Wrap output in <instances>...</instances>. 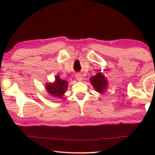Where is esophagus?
<instances>
[{"label": "esophagus", "instance_id": "34e87169", "mask_svg": "<svg viewBox=\"0 0 155 155\" xmlns=\"http://www.w3.org/2000/svg\"><path fill=\"white\" fill-rule=\"evenodd\" d=\"M75 78L76 80H78V81H82V79H83V78H82V75H81V74L80 73H77L75 75Z\"/></svg>", "mask_w": 155, "mask_h": 155}]
</instances>
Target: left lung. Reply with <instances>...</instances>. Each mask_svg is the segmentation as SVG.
Returning <instances> with one entry per match:
<instances>
[{
  "label": "left lung",
  "instance_id": "8db88e82",
  "mask_svg": "<svg viewBox=\"0 0 155 155\" xmlns=\"http://www.w3.org/2000/svg\"><path fill=\"white\" fill-rule=\"evenodd\" d=\"M90 81L92 84L93 87L97 92L104 94L108 88V80L103 73L99 72L96 75L90 78Z\"/></svg>",
  "mask_w": 155,
  "mask_h": 155
}]
</instances>
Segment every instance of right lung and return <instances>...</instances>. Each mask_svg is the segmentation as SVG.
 <instances>
[{"label":"right lung","mask_w":155,"mask_h":155,"mask_svg":"<svg viewBox=\"0 0 155 155\" xmlns=\"http://www.w3.org/2000/svg\"><path fill=\"white\" fill-rule=\"evenodd\" d=\"M68 83L67 81L61 79L59 75H56L55 78V81L49 83L46 82L45 87L46 91L51 96L57 98H62L68 89Z\"/></svg>","instance_id":"obj_1"}]
</instances>
